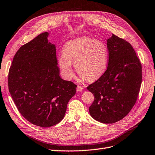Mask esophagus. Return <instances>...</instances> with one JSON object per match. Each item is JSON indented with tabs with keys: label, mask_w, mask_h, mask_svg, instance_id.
<instances>
[{
	"label": "esophagus",
	"mask_w": 155,
	"mask_h": 155,
	"mask_svg": "<svg viewBox=\"0 0 155 155\" xmlns=\"http://www.w3.org/2000/svg\"><path fill=\"white\" fill-rule=\"evenodd\" d=\"M83 89V88L81 86H80V85H78L77 88H76L77 92H81Z\"/></svg>",
	"instance_id": "esophagus-1"
}]
</instances>
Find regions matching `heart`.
I'll use <instances>...</instances> for the list:
<instances>
[{
    "mask_svg": "<svg viewBox=\"0 0 155 155\" xmlns=\"http://www.w3.org/2000/svg\"><path fill=\"white\" fill-rule=\"evenodd\" d=\"M109 52L103 41L83 36L67 41L58 63L63 75L71 79L74 75L72 64L83 78L91 81L105 72L108 63Z\"/></svg>",
    "mask_w": 155,
    "mask_h": 155,
    "instance_id": "obj_1",
    "label": "heart"
}]
</instances>
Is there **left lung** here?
I'll return each mask as SVG.
<instances>
[{
  "instance_id": "obj_1",
  "label": "left lung",
  "mask_w": 155,
  "mask_h": 155,
  "mask_svg": "<svg viewBox=\"0 0 155 155\" xmlns=\"http://www.w3.org/2000/svg\"><path fill=\"white\" fill-rule=\"evenodd\" d=\"M107 47V69L87 88L94 95L90 115L102 123L112 124L123 119L135 105L142 83V65L125 40L113 34Z\"/></svg>"
}]
</instances>
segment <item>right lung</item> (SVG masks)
<instances>
[{"instance_id": "right-lung-1", "label": "right lung", "mask_w": 155, "mask_h": 155, "mask_svg": "<svg viewBox=\"0 0 155 155\" xmlns=\"http://www.w3.org/2000/svg\"><path fill=\"white\" fill-rule=\"evenodd\" d=\"M43 33L22 45L13 58L8 88L18 110L36 126L48 127L63 119L77 85L60 76L56 47Z\"/></svg>"}]
</instances>
